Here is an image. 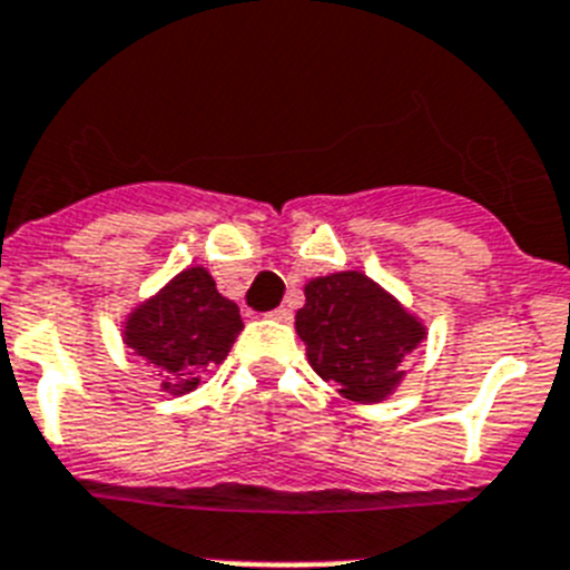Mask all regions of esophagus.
I'll return each mask as SVG.
<instances>
[{
	"mask_svg": "<svg viewBox=\"0 0 570 570\" xmlns=\"http://www.w3.org/2000/svg\"><path fill=\"white\" fill-rule=\"evenodd\" d=\"M272 318H275V322H289V318H293V309L289 307H277V309H272Z\"/></svg>",
	"mask_w": 570,
	"mask_h": 570,
	"instance_id": "obj_1",
	"label": "esophagus"
}]
</instances>
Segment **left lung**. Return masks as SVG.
<instances>
[{"instance_id": "left-lung-1", "label": "left lung", "mask_w": 570, "mask_h": 570, "mask_svg": "<svg viewBox=\"0 0 570 570\" xmlns=\"http://www.w3.org/2000/svg\"><path fill=\"white\" fill-rule=\"evenodd\" d=\"M304 295L295 330L315 374L356 403L389 396L403 380V358L425 338L423 324L362 272L315 277Z\"/></svg>"}]
</instances>
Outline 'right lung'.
<instances>
[{
    "label": "right lung",
    "instance_id": "obj_1",
    "mask_svg": "<svg viewBox=\"0 0 570 570\" xmlns=\"http://www.w3.org/2000/svg\"><path fill=\"white\" fill-rule=\"evenodd\" d=\"M240 330L237 304L223 298L214 277L194 266L130 315L124 342L165 376V391L188 394L228 356Z\"/></svg>",
    "mask_w": 570,
    "mask_h": 570
}]
</instances>
